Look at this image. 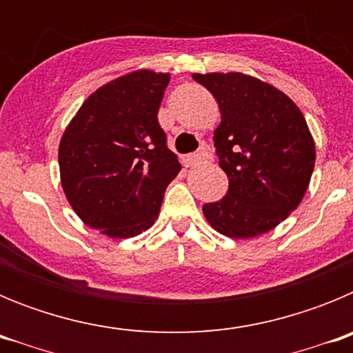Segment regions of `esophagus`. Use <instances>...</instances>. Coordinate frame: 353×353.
<instances>
[{"label": "esophagus", "instance_id": "esophagus-1", "mask_svg": "<svg viewBox=\"0 0 353 353\" xmlns=\"http://www.w3.org/2000/svg\"><path fill=\"white\" fill-rule=\"evenodd\" d=\"M208 159L207 152H201V154H192V155H187L183 161H185L187 166H198V164H203L205 161Z\"/></svg>", "mask_w": 353, "mask_h": 353}]
</instances>
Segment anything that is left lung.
Segmentation results:
<instances>
[{"label":"left lung","mask_w":353,"mask_h":353,"mask_svg":"<svg viewBox=\"0 0 353 353\" xmlns=\"http://www.w3.org/2000/svg\"><path fill=\"white\" fill-rule=\"evenodd\" d=\"M219 104L214 130L228 192L203 205L215 232L252 239L270 232L301 205L313 174L314 139L286 93L242 72L192 74Z\"/></svg>","instance_id":"left-lung-1"}]
</instances>
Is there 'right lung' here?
I'll return each mask as SVG.
<instances>
[{
    "label": "right lung",
    "instance_id": "right-lung-1",
    "mask_svg": "<svg viewBox=\"0 0 353 353\" xmlns=\"http://www.w3.org/2000/svg\"><path fill=\"white\" fill-rule=\"evenodd\" d=\"M168 72L134 70L83 102L61 136L60 179L79 219L102 235L148 230L168 183L182 170L157 120Z\"/></svg>",
    "mask_w": 353,
    "mask_h": 353
}]
</instances>
